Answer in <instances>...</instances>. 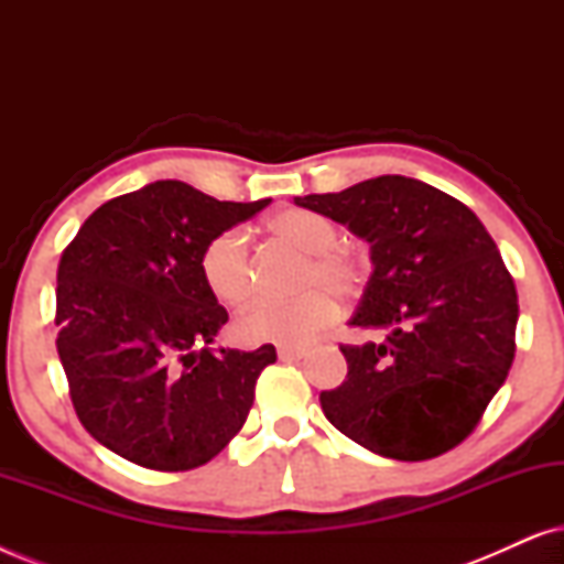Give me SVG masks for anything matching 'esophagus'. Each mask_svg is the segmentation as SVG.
I'll return each mask as SVG.
<instances>
[{
    "mask_svg": "<svg viewBox=\"0 0 564 564\" xmlns=\"http://www.w3.org/2000/svg\"><path fill=\"white\" fill-rule=\"evenodd\" d=\"M307 354L305 346H276V357L282 361H295V359H303Z\"/></svg>",
    "mask_w": 564,
    "mask_h": 564,
    "instance_id": "obj_1",
    "label": "esophagus"
}]
</instances>
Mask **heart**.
Instances as JSON below:
<instances>
[{
  "instance_id": "b5f03b06",
  "label": "heart",
  "mask_w": 564,
  "mask_h": 564,
  "mask_svg": "<svg viewBox=\"0 0 564 564\" xmlns=\"http://www.w3.org/2000/svg\"><path fill=\"white\" fill-rule=\"evenodd\" d=\"M276 241L303 253L292 300H259L234 323L236 341L246 346H300L336 321V300L357 297L365 288L369 264L357 251L338 246V226L326 215L295 207L267 220ZM199 280L218 303L236 307L249 300L251 259L241 230H220L199 249Z\"/></svg>"
}]
</instances>
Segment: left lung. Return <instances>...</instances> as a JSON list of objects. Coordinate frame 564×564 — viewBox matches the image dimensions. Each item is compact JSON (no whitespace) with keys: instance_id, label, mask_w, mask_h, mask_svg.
I'll list each match as a JSON object with an SVG mask.
<instances>
[{"instance_id":"left-lung-1","label":"left lung","mask_w":564,"mask_h":564,"mask_svg":"<svg viewBox=\"0 0 564 564\" xmlns=\"http://www.w3.org/2000/svg\"><path fill=\"white\" fill-rule=\"evenodd\" d=\"M295 203L372 243L351 326L388 328L377 344L338 346L349 372L321 392L326 419L382 457L454 449L513 365L519 295L496 241L465 203L400 174Z\"/></svg>"}]
</instances>
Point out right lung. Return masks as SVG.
Segmentation results:
<instances>
[{
    "label": "right lung",
    "mask_w": 564,
    "mask_h": 564,
    "mask_svg": "<svg viewBox=\"0 0 564 564\" xmlns=\"http://www.w3.org/2000/svg\"><path fill=\"white\" fill-rule=\"evenodd\" d=\"M164 180L97 207L56 274V349L82 426L122 459L187 473L246 423L272 344L207 349L223 323L199 249L264 210Z\"/></svg>",
    "instance_id": "obj_1"
}]
</instances>
